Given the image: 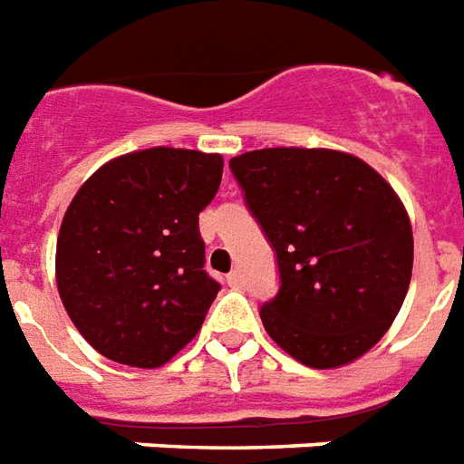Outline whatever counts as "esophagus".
<instances>
[{
	"mask_svg": "<svg viewBox=\"0 0 464 464\" xmlns=\"http://www.w3.org/2000/svg\"><path fill=\"white\" fill-rule=\"evenodd\" d=\"M226 283L231 285V287H238V285H241V273H238V270L228 273V276H226Z\"/></svg>",
	"mask_w": 464,
	"mask_h": 464,
	"instance_id": "1",
	"label": "esophagus"
}]
</instances>
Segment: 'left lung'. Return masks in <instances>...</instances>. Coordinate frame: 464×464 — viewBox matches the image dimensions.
<instances>
[{"label":"left lung","mask_w":464,"mask_h":464,"mask_svg":"<svg viewBox=\"0 0 464 464\" xmlns=\"http://www.w3.org/2000/svg\"><path fill=\"white\" fill-rule=\"evenodd\" d=\"M276 248L280 290L260 307L280 349L337 369L389 332L413 273L406 206L379 171L337 150L267 147L231 160Z\"/></svg>","instance_id":"1"}]
</instances>
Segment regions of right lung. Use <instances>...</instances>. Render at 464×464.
<instances>
[{"label":"right lung","mask_w":464,"mask_h":464,"mask_svg":"<svg viewBox=\"0 0 464 464\" xmlns=\"http://www.w3.org/2000/svg\"><path fill=\"white\" fill-rule=\"evenodd\" d=\"M221 174V154L150 147L110 160L78 188L58 231L56 283L95 352L157 369L197 337L221 290L198 233Z\"/></svg>","instance_id":"add662e5"}]
</instances>
